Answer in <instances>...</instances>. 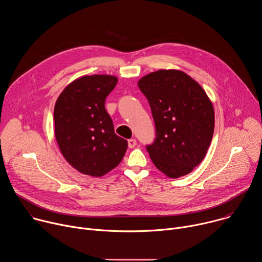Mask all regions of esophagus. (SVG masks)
<instances>
[{"instance_id":"esophagus-1","label":"esophagus","mask_w":262,"mask_h":262,"mask_svg":"<svg viewBox=\"0 0 262 262\" xmlns=\"http://www.w3.org/2000/svg\"><path fill=\"white\" fill-rule=\"evenodd\" d=\"M127 143H128V147L129 148H134L137 145V140L136 139H129L127 141Z\"/></svg>"}]
</instances>
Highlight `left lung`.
<instances>
[{"mask_svg": "<svg viewBox=\"0 0 262 262\" xmlns=\"http://www.w3.org/2000/svg\"><path fill=\"white\" fill-rule=\"evenodd\" d=\"M138 86L150 104L156 140L146 149L156 167L170 178L191 173L205 158L214 128L212 102L185 72L161 69Z\"/></svg>", "mask_w": 262, "mask_h": 262, "instance_id": "left-lung-1", "label": "left lung"}]
</instances>
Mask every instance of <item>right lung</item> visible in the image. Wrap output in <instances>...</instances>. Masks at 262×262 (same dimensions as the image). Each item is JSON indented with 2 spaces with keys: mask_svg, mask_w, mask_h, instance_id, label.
I'll list each match as a JSON object with an SVG mask.
<instances>
[{
  "mask_svg": "<svg viewBox=\"0 0 262 262\" xmlns=\"http://www.w3.org/2000/svg\"><path fill=\"white\" fill-rule=\"evenodd\" d=\"M118 82L114 76L93 74L71 82L55 108V136L65 160L79 172L101 177L116 168L127 149L104 107Z\"/></svg>",
  "mask_w": 262,
  "mask_h": 262,
  "instance_id": "obj_1",
  "label": "right lung"
}]
</instances>
